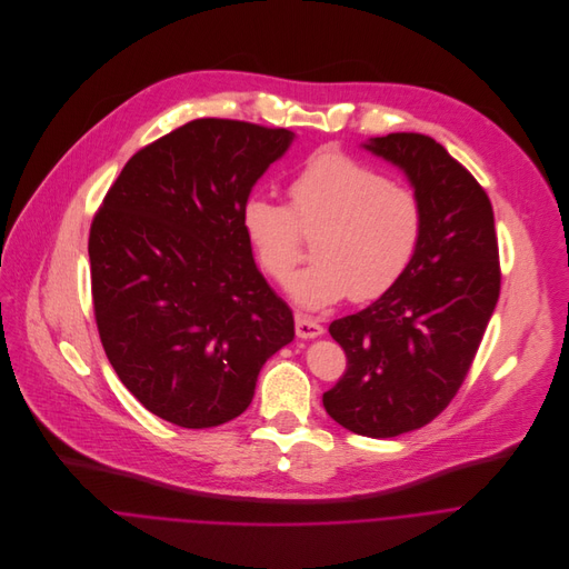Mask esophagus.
<instances>
[{
	"label": "esophagus",
	"mask_w": 569,
	"mask_h": 569,
	"mask_svg": "<svg viewBox=\"0 0 569 569\" xmlns=\"http://www.w3.org/2000/svg\"><path fill=\"white\" fill-rule=\"evenodd\" d=\"M322 331L325 329H322V325L318 320H311V318H307L302 313L296 316V333H298V338H316Z\"/></svg>",
	"instance_id": "obj_1"
}]
</instances>
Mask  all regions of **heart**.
<instances>
[{"label":"heart","instance_id":"1","mask_svg":"<svg viewBox=\"0 0 569 569\" xmlns=\"http://www.w3.org/2000/svg\"><path fill=\"white\" fill-rule=\"evenodd\" d=\"M287 197L289 208L251 197L242 226L262 271L278 284L300 264L307 238H316V262L289 284L305 309L386 296L419 251L426 226L419 194L346 152L313 154L289 181Z\"/></svg>","mask_w":569,"mask_h":569}]
</instances>
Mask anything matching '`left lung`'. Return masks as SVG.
Returning <instances> with one entry per match:
<instances>
[{
	"instance_id": "1",
	"label": "left lung",
	"mask_w": 569,
	"mask_h": 569,
	"mask_svg": "<svg viewBox=\"0 0 569 569\" xmlns=\"http://www.w3.org/2000/svg\"><path fill=\"white\" fill-rule=\"evenodd\" d=\"M375 154L399 166L426 212L423 238L406 276L329 333L348 368L322 395L343 428L383 439L432 421L458 395L500 296L493 208L476 177L435 139L377 137Z\"/></svg>"
}]
</instances>
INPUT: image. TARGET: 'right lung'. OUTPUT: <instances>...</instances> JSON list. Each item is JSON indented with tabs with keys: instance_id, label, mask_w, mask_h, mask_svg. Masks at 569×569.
<instances>
[{
	"instance_id": "1",
	"label": "right lung",
	"mask_w": 569,
	"mask_h": 569,
	"mask_svg": "<svg viewBox=\"0 0 569 569\" xmlns=\"http://www.w3.org/2000/svg\"><path fill=\"white\" fill-rule=\"evenodd\" d=\"M293 134L197 119L141 148L89 229L91 300L104 355L157 417L212 428L240 417L291 309L253 262L242 210Z\"/></svg>"
}]
</instances>
